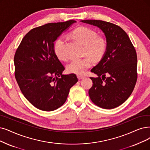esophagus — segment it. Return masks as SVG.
I'll return each instance as SVG.
<instances>
[{"label": "esophagus", "instance_id": "1", "mask_svg": "<svg viewBox=\"0 0 150 150\" xmlns=\"http://www.w3.org/2000/svg\"><path fill=\"white\" fill-rule=\"evenodd\" d=\"M77 77H78V79H79V80H81V79H83V78H84V76L78 75V76H77Z\"/></svg>", "mask_w": 150, "mask_h": 150}]
</instances>
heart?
Masks as SVG:
<instances>
[{
  "mask_svg": "<svg viewBox=\"0 0 150 150\" xmlns=\"http://www.w3.org/2000/svg\"><path fill=\"white\" fill-rule=\"evenodd\" d=\"M70 36L83 46V53L95 61H99L105 55L108 49L106 39L94 30L81 26L76 28L70 33ZM66 41L62 37L58 38L54 44L53 49L59 60L65 61L67 55L65 50ZM92 66V60L88 57L73 59L68 64L67 69L70 73L81 75Z\"/></svg>",
  "mask_w": 150,
  "mask_h": 150,
  "instance_id": "b5f03b06",
  "label": "heart"
}]
</instances>
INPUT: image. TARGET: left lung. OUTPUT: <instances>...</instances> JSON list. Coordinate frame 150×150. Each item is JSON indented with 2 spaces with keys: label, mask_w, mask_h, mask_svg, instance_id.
Here are the masks:
<instances>
[{
  "label": "left lung",
  "mask_w": 150,
  "mask_h": 150,
  "mask_svg": "<svg viewBox=\"0 0 150 150\" xmlns=\"http://www.w3.org/2000/svg\"><path fill=\"white\" fill-rule=\"evenodd\" d=\"M102 30L108 49L100 63L91 69L93 85L88 95L92 102L104 109H112L126 101L137 80V56L128 35L115 24L101 20H82Z\"/></svg>",
  "instance_id": "1"
}]
</instances>
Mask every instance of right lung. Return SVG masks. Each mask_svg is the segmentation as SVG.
I'll return each instance as SVG.
<instances>
[{"label": "right lung", "mask_w": 150, "mask_h": 150, "mask_svg": "<svg viewBox=\"0 0 150 150\" xmlns=\"http://www.w3.org/2000/svg\"><path fill=\"white\" fill-rule=\"evenodd\" d=\"M75 22L50 23L32 29L15 52L16 82L25 98L40 110L51 111L62 106L78 81L75 74H62L64 67L53 49L54 41Z\"/></svg>", "instance_id": "obj_1"}]
</instances>
